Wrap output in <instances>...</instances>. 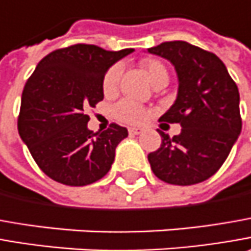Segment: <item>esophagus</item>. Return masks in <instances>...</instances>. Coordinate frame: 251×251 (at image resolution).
<instances>
[{
	"label": "esophagus",
	"instance_id": "1",
	"mask_svg": "<svg viewBox=\"0 0 251 251\" xmlns=\"http://www.w3.org/2000/svg\"><path fill=\"white\" fill-rule=\"evenodd\" d=\"M129 133L130 134H142L143 129L142 127H129Z\"/></svg>",
	"mask_w": 251,
	"mask_h": 251
}]
</instances>
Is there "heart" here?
Returning a JSON list of instances; mask_svg holds the SVG:
<instances>
[{
	"label": "heart",
	"instance_id": "obj_1",
	"mask_svg": "<svg viewBox=\"0 0 251 251\" xmlns=\"http://www.w3.org/2000/svg\"><path fill=\"white\" fill-rule=\"evenodd\" d=\"M142 66L152 83L155 82L157 79H160L161 76H167V69L164 68V65L161 62L155 61V59L144 61ZM121 71H122V68H121L119 64L111 66L107 71V74L102 79V90H104V93L109 94V93H114L117 90L118 82H119V77H121ZM114 115H115L117 119L122 121V122H126V124H142L143 121H146L149 112L143 105H140L136 101L122 100L114 107Z\"/></svg>",
	"mask_w": 251,
	"mask_h": 251
}]
</instances>
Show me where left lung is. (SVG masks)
Here are the masks:
<instances>
[{"label":"left lung","mask_w":251,"mask_h":251,"mask_svg":"<svg viewBox=\"0 0 251 251\" xmlns=\"http://www.w3.org/2000/svg\"><path fill=\"white\" fill-rule=\"evenodd\" d=\"M147 51L175 66L176 100L160 121L182 126L174 137L158 130L162 142L149 162L167 183H200L221 168L240 134L238 86L218 56L186 41H167Z\"/></svg>","instance_id":"8db88e82"}]
</instances>
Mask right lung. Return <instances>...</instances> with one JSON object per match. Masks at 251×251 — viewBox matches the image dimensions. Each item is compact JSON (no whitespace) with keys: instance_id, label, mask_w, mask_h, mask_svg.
I'll return each instance as SVG.
<instances>
[{"instance_id":"1","label":"right lung","mask_w":251,"mask_h":251,"mask_svg":"<svg viewBox=\"0 0 251 251\" xmlns=\"http://www.w3.org/2000/svg\"><path fill=\"white\" fill-rule=\"evenodd\" d=\"M130 52L133 48L75 44L44 56L27 79L18 130L40 169L55 182L86 186L108 174L127 129L111 124L94 133L84 109L104 99L105 72Z\"/></svg>"}]
</instances>
